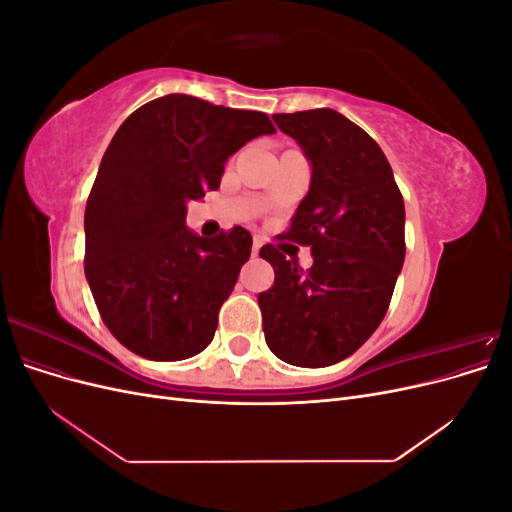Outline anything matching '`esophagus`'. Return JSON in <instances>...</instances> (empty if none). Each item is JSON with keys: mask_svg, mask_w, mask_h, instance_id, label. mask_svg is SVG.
Masks as SVG:
<instances>
[{"mask_svg": "<svg viewBox=\"0 0 512 512\" xmlns=\"http://www.w3.org/2000/svg\"><path fill=\"white\" fill-rule=\"evenodd\" d=\"M260 247H262V243H260V239L256 237V239H254V243H252V256H258V252H260Z\"/></svg>", "mask_w": 512, "mask_h": 512, "instance_id": "1", "label": "esophagus"}]
</instances>
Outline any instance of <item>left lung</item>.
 <instances>
[{"instance_id": "8db88e82", "label": "left lung", "mask_w": 512, "mask_h": 512, "mask_svg": "<svg viewBox=\"0 0 512 512\" xmlns=\"http://www.w3.org/2000/svg\"><path fill=\"white\" fill-rule=\"evenodd\" d=\"M312 166L286 239L312 245L294 267L273 245L275 282L258 294L267 346L284 363L324 367L359 350L389 309L406 258V209L378 143L333 108L273 115Z\"/></svg>"}]
</instances>
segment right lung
Segmentation results:
<instances>
[{
	"mask_svg": "<svg viewBox=\"0 0 512 512\" xmlns=\"http://www.w3.org/2000/svg\"><path fill=\"white\" fill-rule=\"evenodd\" d=\"M273 132L265 113L185 94L119 126L85 207V277L108 331L134 354L181 361L211 344L252 235L237 226L198 237L188 203L220 188L232 153Z\"/></svg>",
	"mask_w": 512,
	"mask_h": 512,
	"instance_id": "obj_1",
	"label": "right lung"
}]
</instances>
